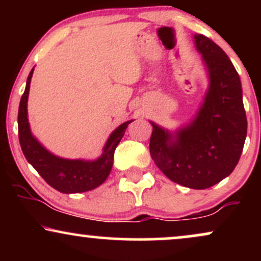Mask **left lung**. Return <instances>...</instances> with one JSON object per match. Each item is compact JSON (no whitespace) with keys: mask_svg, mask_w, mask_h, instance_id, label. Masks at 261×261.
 <instances>
[{"mask_svg":"<svg viewBox=\"0 0 261 261\" xmlns=\"http://www.w3.org/2000/svg\"><path fill=\"white\" fill-rule=\"evenodd\" d=\"M208 87L195 115L174 131L149 121V153L172 181L207 189L236 168L247 137V116L239 74L226 53L208 38L194 35Z\"/></svg>","mask_w":261,"mask_h":261,"instance_id":"left-lung-1","label":"left lung"}]
</instances>
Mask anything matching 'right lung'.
Returning a JSON list of instances; mask_svg holds the SVG:
<instances>
[{
  "mask_svg": "<svg viewBox=\"0 0 261 261\" xmlns=\"http://www.w3.org/2000/svg\"><path fill=\"white\" fill-rule=\"evenodd\" d=\"M33 71L27 80L25 91L20 98L18 109V135L23 154L50 187L64 194H77L93 190L103 184L110 174L114 162V151L119 145L127 125V120L108 137L103 152L97 160H68L51 153L32 134L28 120V97Z\"/></svg>",
  "mask_w": 261,
  "mask_h": 261,
  "instance_id": "1",
  "label": "right lung"
}]
</instances>
